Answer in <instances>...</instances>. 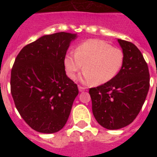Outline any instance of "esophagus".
Wrapping results in <instances>:
<instances>
[{
  "label": "esophagus",
  "instance_id": "esophagus-1",
  "mask_svg": "<svg viewBox=\"0 0 157 157\" xmlns=\"http://www.w3.org/2000/svg\"><path fill=\"white\" fill-rule=\"evenodd\" d=\"M78 90L80 92H83V91L86 90V88H85V87H82V86H79Z\"/></svg>",
  "mask_w": 157,
  "mask_h": 157
}]
</instances>
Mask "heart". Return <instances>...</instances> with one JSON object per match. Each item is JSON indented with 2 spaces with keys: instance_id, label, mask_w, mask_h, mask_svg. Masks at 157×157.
<instances>
[{
  "instance_id": "1",
  "label": "heart",
  "mask_w": 157,
  "mask_h": 157,
  "mask_svg": "<svg viewBox=\"0 0 157 157\" xmlns=\"http://www.w3.org/2000/svg\"><path fill=\"white\" fill-rule=\"evenodd\" d=\"M124 55L120 49L112 47L101 40H88L75 49V54L68 52L63 59L67 76L75 79L80 70L85 71L80 77L81 82L102 85L110 81L119 72Z\"/></svg>"
}]
</instances>
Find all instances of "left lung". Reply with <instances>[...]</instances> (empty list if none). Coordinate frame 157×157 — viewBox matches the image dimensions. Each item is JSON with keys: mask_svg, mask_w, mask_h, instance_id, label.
Here are the masks:
<instances>
[{"mask_svg": "<svg viewBox=\"0 0 157 157\" xmlns=\"http://www.w3.org/2000/svg\"><path fill=\"white\" fill-rule=\"evenodd\" d=\"M124 55L121 68L114 78L90 89L92 111L98 123L118 129L134 121L149 90V71L140 50L133 43L117 39Z\"/></svg>", "mask_w": 157, "mask_h": 157, "instance_id": "1", "label": "left lung"}]
</instances>
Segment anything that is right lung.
<instances>
[{
	"label": "right lung",
	"mask_w": 157,
	"mask_h": 157,
	"mask_svg": "<svg viewBox=\"0 0 157 157\" xmlns=\"http://www.w3.org/2000/svg\"><path fill=\"white\" fill-rule=\"evenodd\" d=\"M77 34L42 36L21 50L11 70V94L25 122L34 130L53 134L63 128L78 94L67 77L63 59Z\"/></svg>",
	"instance_id": "add662e5"
}]
</instances>
